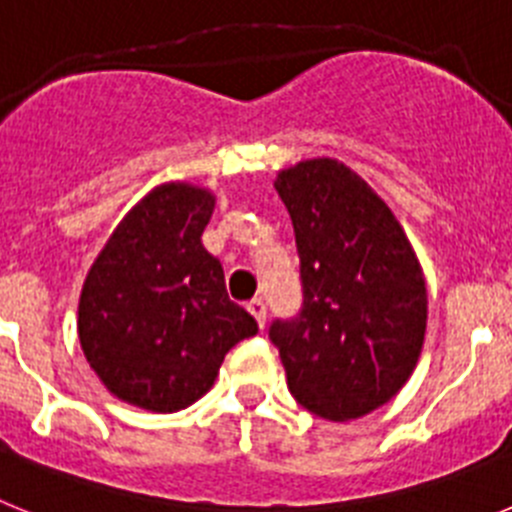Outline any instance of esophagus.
<instances>
[{"label": "esophagus", "mask_w": 512, "mask_h": 512, "mask_svg": "<svg viewBox=\"0 0 512 512\" xmlns=\"http://www.w3.org/2000/svg\"><path fill=\"white\" fill-rule=\"evenodd\" d=\"M248 312H251L253 318H256V323H259L261 328H264V323H266V305H264V300H251V302H248Z\"/></svg>", "instance_id": "1"}]
</instances>
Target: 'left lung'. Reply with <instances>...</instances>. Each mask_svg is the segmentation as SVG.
I'll use <instances>...</instances> for the list:
<instances>
[{
  "mask_svg": "<svg viewBox=\"0 0 512 512\" xmlns=\"http://www.w3.org/2000/svg\"><path fill=\"white\" fill-rule=\"evenodd\" d=\"M300 253V318L274 320L289 392L320 418L346 423L382 408L423 351L428 292L392 210L336 158L277 174Z\"/></svg>",
  "mask_w": 512,
  "mask_h": 512,
  "instance_id": "8db88e82",
  "label": "left lung"
}]
</instances>
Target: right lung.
I'll use <instances>...</instances> for the list:
<instances>
[{
    "instance_id": "1",
    "label": "right lung",
    "mask_w": 512,
    "mask_h": 512,
    "mask_svg": "<svg viewBox=\"0 0 512 512\" xmlns=\"http://www.w3.org/2000/svg\"><path fill=\"white\" fill-rule=\"evenodd\" d=\"M212 210L210 189L158 184L117 223L84 279L81 351L104 387L135 408H189L230 348L259 333L202 246Z\"/></svg>"
}]
</instances>
